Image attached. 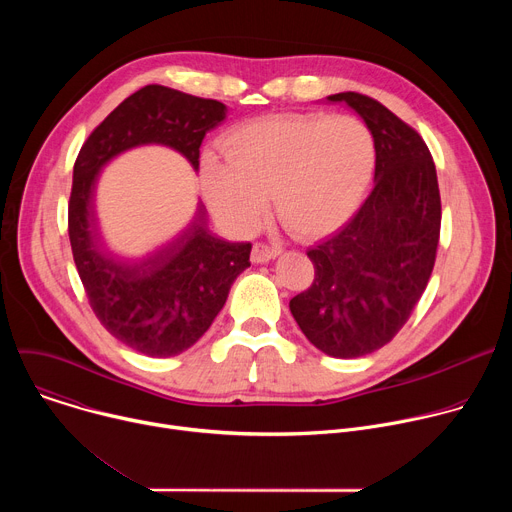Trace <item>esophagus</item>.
Instances as JSON below:
<instances>
[{"instance_id":"1","label":"esophagus","mask_w":512,"mask_h":512,"mask_svg":"<svg viewBox=\"0 0 512 512\" xmlns=\"http://www.w3.org/2000/svg\"><path fill=\"white\" fill-rule=\"evenodd\" d=\"M281 255V247L277 245H265V243H257L251 251V261L253 263H269L275 257Z\"/></svg>"}]
</instances>
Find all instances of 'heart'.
<instances>
[{
    "label": "heart",
    "instance_id": "b5f03b06",
    "mask_svg": "<svg viewBox=\"0 0 512 512\" xmlns=\"http://www.w3.org/2000/svg\"><path fill=\"white\" fill-rule=\"evenodd\" d=\"M223 160L204 156L210 210L239 233L259 227L273 196L281 223L318 239L344 227L371 186L377 162L369 127L350 115H271L231 129Z\"/></svg>",
    "mask_w": 512,
    "mask_h": 512
}]
</instances>
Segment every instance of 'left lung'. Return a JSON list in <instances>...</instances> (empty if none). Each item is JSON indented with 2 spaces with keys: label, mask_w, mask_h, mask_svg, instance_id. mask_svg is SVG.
Segmentation results:
<instances>
[{
  "label": "left lung",
  "mask_w": 512,
  "mask_h": 512,
  "mask_svg": "<svg viewBox=\"0 0 512 512\" xmlns=\"http://www.w3.org/2000/svg\"><path fill=\"white\" fill-rule=\"evenodd\" d=\"M375 139V188L338 233L308 251L314 283L289 302L306 338L334 358L385 346L407 322L429 281L442 202L425 141L379 101L336 93Z\"/></svg>",
  "instance_id": "obj_1"
}]
</instances>
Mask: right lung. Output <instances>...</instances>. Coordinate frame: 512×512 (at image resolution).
Returning <instances> with one entry per match:
<instances>
[{
    "mask_svg": "<svg viewBox=\"0 0 512 512\" xmlns=\"http://www.w3.org/2000/svg\"><path fill=\"white\" fill-rule=\"evenodd\" d=\"M227 111L221 101L148 85L89 135L72 172L68 237L91 308L119 342L141 354L166 358L188 350L251 265V245L214 237L198 206L188 227L154 253L131 263L113 259L99 249L93 231L99 172L141 145H164L198 172L202 139L227 119Z\"/></svg>",
    "mask_w": 512,
    "mask_h": 512,
    "instance_id": "right-lung-1",
    "label": "right lung"
}]
</instances>
